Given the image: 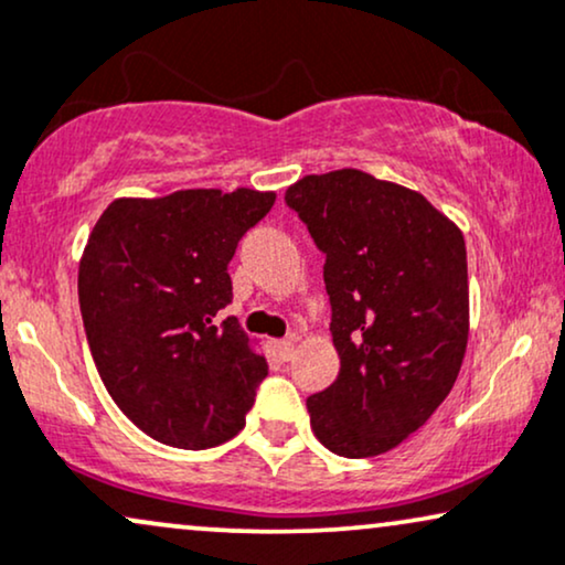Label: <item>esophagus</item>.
Masks as SVG:
<instances>
[{"mask_svg": "<svg viewBox=\"0 0 565 565\" xmlns=\"http://www.w3.org/2000/svg\"><path fill=\"white\" fill-rule=\"evenodd\" d=\"M276 354H278V360H291V354H295V341H289V339H284V341H276Z\"/></svg>", "mask_w": 565, "mask_h": 565, "instance_id": "34e87169", "label": "esophagus"}]
</instances>
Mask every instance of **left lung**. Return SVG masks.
Here are the masks:
<instances>
[{
  "mask_svg": "<svg viewBox=\"0 0 565 565\" xmlns=\"http://www.w3.org/2000/svg\"><path fill=\"white\" fill-rule=\"evenodd\" d=\"M320 253L339 377L307 398L328 451L367 459L419 430L451 394L469 339L467 245L419 192L360 169L287 190Z\"/></svg>",
  "mask_w": 565,
  "mask_h": 565,
  "instance_id": "obj_1",
  "label": "left lung"
}]
</instances>
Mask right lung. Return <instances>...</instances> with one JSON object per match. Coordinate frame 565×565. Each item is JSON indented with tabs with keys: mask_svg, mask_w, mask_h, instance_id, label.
I'll use <instances>...</instances> for the list:
<instances>
[{
	"mask_svg": "<svg viewBox=\"0 0 565 565\" xmlns=\"http://www.w3.org/2000/svg\"><path fill=\"white\" fill-rule=\"evenodd\" d=\"M276 192L180 190L117 198L93 226L77 295L98 375L142 433L213 448L245 427L268 362L237 318L230 260Z\"/></svg>",
	"mask_w": 565,
	"mask_h": 565,
	"instance_id": "1",
	"label": "right lung"
}]
</instances>
